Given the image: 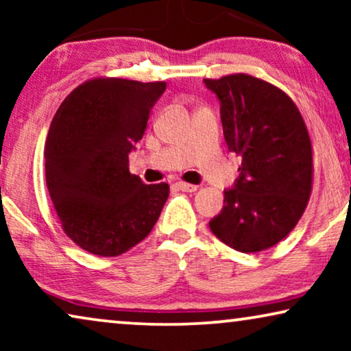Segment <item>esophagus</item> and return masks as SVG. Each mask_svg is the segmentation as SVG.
I'll use <instances>...</instances> for the list:
<instances>
[{"mask_svg":"<svg viewBox=\"0 0 351 351\" xmlns=\"http://www.w3.org/2000/svg\"><path fill=\"white\" fill-rule=\"evenodd\" d=\"M176 189L177 190H182V191H189V193H191V191L198 190V186L191 185V184H185V182H177Z\"/></svg>","mask_w":351,"mask_h":351,"instance_id":"34e87169","label":"esophagus"}]
</instances>
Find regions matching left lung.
I'll list each match as a JSON object with an SVG mask.
<instances>
[{"label": "left lung", "instance_id": "1", "mask_svg": "<svg viewBox=\"0 0 351 351\" xmlns=\"http://www.w3.org/2000/svg\"><path fill=\"white\" fill-rule=\"evenodd\" d=\"M217 95L228 150L239 176L223 190L210 232L239 252H258L292 232L311 191L313 156L304 118L281 89L249 75L203 80Z\"/></svg>", "mask_w": 351, "mask_h": 351}]
</instances>
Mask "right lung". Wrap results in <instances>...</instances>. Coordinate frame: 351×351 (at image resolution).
Instances as JSON below:
<instances>
[{
	"label": "right lung",
	"mask_w": 351,
	"mask_h": 351,
	"mask_svg": "<svg viewBox=\"0 0 351 351\" xmlns=\"http://www.w3.org/2000/svg\"><path fill=\"white\" fill-rule=\"evenodd\" d=\"M165 90L162 81L90 80L66 95L52 118L46 185L64 232L84 251L119 256L155 227L169 185L132 176L129 153Z\"/></svg>",
	"instance_id": "1"
}]
</instances>
